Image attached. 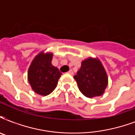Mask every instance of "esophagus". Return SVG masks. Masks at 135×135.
<instances>
[{"mask_svg": "<svg viewBox=\"0 0 135 135\" xmlns=\"http://www.w3.org/2000/svg\"><path fill=\"white\" fill-rule=\"evenodd\" d=\"M68 73H69V74H71V75H73V74H74V72H73L72 70H69V71H68Z\"/></svg>", "mask_w": 135, "mask_h": 135, "instance_id": "obj_1", "label": "esophagus"}]
</instances>
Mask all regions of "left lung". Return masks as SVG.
<instances>
[{
    "label": "left lung",
    "instance_id": "left-lung-1",
    "mask_svg": "<svg viewBox=\"0 0 135 135\" xmlns=\"http://www.w3.org/2000/svg\"><path fill=\"white\" fill-rule=\"evenodd\" d=\"M74 79L84 96L92 98L102 95L108 85V76L99 58L88 57L81 62Z\"/></svg>",
    "mask_w": 135,
    "mask_h": 135
}]
</instances>
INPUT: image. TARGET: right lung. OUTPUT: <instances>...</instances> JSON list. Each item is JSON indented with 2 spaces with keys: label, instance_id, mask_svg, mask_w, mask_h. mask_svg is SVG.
Returning a JSON list of instances; mask_svg holds the SVG:
<instances>
[{
  "label": "right lung",
  "instance_id": "obj_1",
  "mask_svg": "<svg viewBox=\"0 0 135 135\" xmlns=\"http://www.w3.org/2000/svg\"><path fill=\"white\" fill-rule=\"evenodd\" d=\"M53 54L41 51L34 57L28 70V80L36 93L47 96L57 87L61 73L52 64Z\"/></svg>",
  "mask_w": 135,
  "mask_h": 135
}]
</instances>
